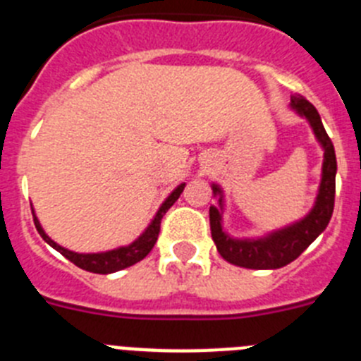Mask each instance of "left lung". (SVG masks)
<instances>
[{"label": "left lung", "instance_id": "8db88e82", "mask_svg": "<svg viewBox=\"0 0 361 361\" xmlns=\"http://www.w3.org/2000/svg\"><path fill=\"white\" fill-rule=\"evenodd\" d=\"M291 108L300 116L311 123L312 132L324 146V166H322V183L318 191L317 204L305 219L286 229L271 233L269 237L258 238V240H235L222 231V215L220 209L212 206L209 208V226H212V237L216 244L220 257L228 260L233 266L247 267V269H279L288 266L295 258L307 250L311 242L327 228L334 209V190H336V155L329 135L325 132L317 108L309 103L304 95H291ZM213 193L220 195L222 202V191L213 184ZM222 206V204H220Z\"/></svg>", "mask_w": 361, "mask_h": 361}]
</instances>
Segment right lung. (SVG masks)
I'll list each match as a JSON object with an SVG mask.
<instances>
[{
  "instance_id": "add662e5",
  "label": "right lung",
  "mask_w": 361,
  "mask_h": 361,
  "mask_svg": "<svg viewBox=\"0 0 361 361\" xmlns=\"http://www.w3.org/2000/svg\"><path fill=\"white\" fill-rule=\"evenodd\" d=\"M184 186H186V184H180L178 188H175L173 193H171V195L164 200V204H162L161 208H159L157 215H155V219L152 220V224L146 228V231L142 233L141 237L137 238L135 242H132V244L126 245V247L106 251V253H73V251H68L65 250V247H61L59 244H56V242H54L52 238L43 231V228H41L39 220L36 219V215H34V224H36V229L39 231L43 240L49 242L54 250H57L63 257L68 258L70 262L75 264V266L81 267V269L90 271V273L108 275V273H116V271H121L124 269V267H130L133 266V264L141 262L142 258L152 251V247L155 245V242H157L159 231H161L162 216H164V213L173 206L175 200L180 197Z\"/></svg>"
}]
</instances>
